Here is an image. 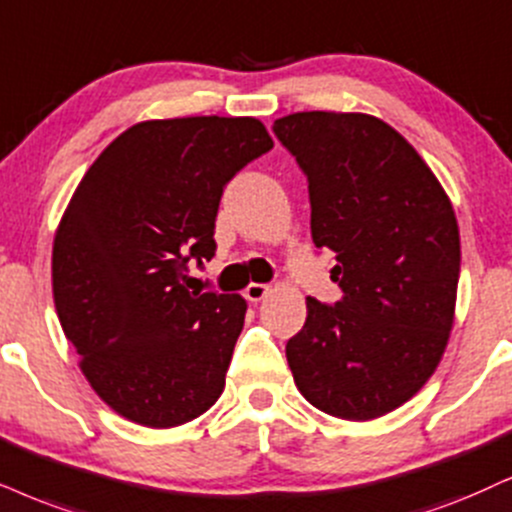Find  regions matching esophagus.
<instances>
[{
	"label": "esophagus",
	"instance_id": "34e87169",
	"mask_svg": "<svg viewBox=\"0 0 512 512\" xmlns=\"http://www.w3.org/2000/svg\"><path fill=\"white\" fill-rule=\"evenodd\" d=\"M269 286H264V283H250L248 288H245V300H250V302H262L264 297L269 295Z\"/></svg>",
	"mask_w": 512,
	"mask_h": 512
}]
</instances>
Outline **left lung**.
I'll return each mask as SVG.
<instances>
[{
    "mask_svg": "<svg viewBox=\"0 0 512 512\" xmlns=\"http://www.w3.org/2000/svg\"><path fill=\"white\" fill-rule=\"evenodd\" d=\"M309 181L312 238L335 255V307L307 297L288 340L297 390L342 420L399 409L430 380L456 314L461 238L435 172L397 129L366 113L274 122Z\"/></svg>",
    "mask_w": 512,
    "mask_h": 512,
    "instance_id": "1",
    "label": "left lung"
}]
</instances>
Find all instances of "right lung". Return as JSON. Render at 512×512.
I'll list each match as a JSON object with an SVG mask.
<instances>
[{
  "mask_svg": "<svg viewBox=\"0 0 512 512\" xmlns=\"http://www.w3.org/2000/svg\"><path fill=\"white\" fill-rule=\"evenodd\" d=\"M271 146L257 118L146 120L77 184L54 236V304L84 378L122 418L177 428L222 394L248 302L184 281L191 257L215 255L226 181Z\"/></svg>",
  "mask_w": 512,
  "mask_h": 512,
  "instance_id": "right-lung-1",
  "label": "right lung"
}]
</instances>
